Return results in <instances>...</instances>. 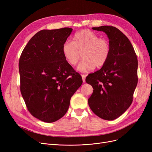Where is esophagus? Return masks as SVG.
<instances>
[{"instance_id":"esophagus-1","label":"esophagus","mask_w":152,"mask_h":152,"mask_svg":"<svg viewBox=\"0 0 152 152\" xmlns=\"http://www.w3.org/2000/svg\"><path fill=\"white\" fill-rule=\"evenodd\" d=\"M86 75H82V81H83V82L84 83V82H86Z\"/></svg>"}]
</instances>
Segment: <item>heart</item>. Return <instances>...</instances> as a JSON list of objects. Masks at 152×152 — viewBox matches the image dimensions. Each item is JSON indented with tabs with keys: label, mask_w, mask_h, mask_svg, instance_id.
<instances>
[{
	"label": "heart",
	"mask_w": 152,
	"mask_h": 152,
	"mask_svg": "<svg viewBox=\"0 0 152 152\" xmlns=\"http://www.w3.org/2000/svg\"><path fill=\"white\" fill-rule=\"evenodd\" d=\"M111 51L109 41L89 30L77 32L72 42L66 41L62 46V53L69 65L75 66L82 57L83 60L77 70L88 72L96 66L102 68L107 63Z\"/></svg>",
	"instance_id": "obj_1"
}]
</instances>
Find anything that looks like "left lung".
<instances>
[{
	"mask_svg": "<svg viewBox=\"0 0 152 152\" xmlns=\"http://www.w3.org/2000/svg\"><path fill=\"white\" fill-rule=\"evenodd\" d=\"M107 35L111 51L107 63L86 77L93 93L88 99L90 108L104 120L120 117L132 102L137 84V59L134 49L121 31L112 26L92 28Z\"/></svg>",
	"mask_w": 152,
	"mask_h": 152,
	"instance_id": "left-lung-1",
	"label": "left lung"
}]
</instances>
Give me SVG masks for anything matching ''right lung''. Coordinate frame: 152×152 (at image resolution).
Returning a JSON list of instances; mask_svg holds the SVG:
<instances>
[{"label":"right lung","instance_id":"obj_1","mask_svg":"<svg viewBox=\"0 0 152 152\" xmlns=\"http://www.w3.org/2000/svg\"><path fill=\"white\" fill-rule=\"evenodd\" d=\"M72 28L42 30L35 34L19 61L20 91L29 112L53 122L65 115L82 77L66 61L62 46Z\"/></svg>","mask_w":152,"mask_h":152}]
</instances>
